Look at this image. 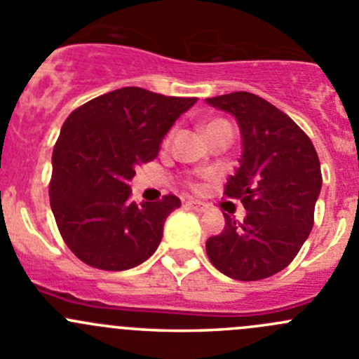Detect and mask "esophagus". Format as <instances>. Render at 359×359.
I'll use <instances>...</instances> for the list:
<instances>
[{
	"mask_svg": "<svg viewBox=\"0 0 359 359\" xmlns=\"http://www.w3.org/2000/svg\"><path fill=\"white\" fill-rule=\"evenodd\" d=\"M186 207L191 208V210H194V212H205V210H207V207H205L203 203H200V201H187Z\"/></svg>",
	"mask_w": 359,
	"mask_h": 359,
	"instance_id": "obj_1",
	"label": "esophagus"
}]
</instances>
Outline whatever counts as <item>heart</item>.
<instances>
[{
  "mask_svg": "<svg viewBox=\"0 0 359 359\" xmlns=\"http://www.w3.org/2000/svg\"><path fill=\"white\" fill-rule=\"evenodd\" d=\"M219 123H224V121H212V123H208L207 126H205V133H207L212 126H215V124H219Z\"/></svg>",
  "mask_w": 359,
  "mask_h": 359,
  "instance_id": "heart-1",
  "label": "heart"
}]
</instances>
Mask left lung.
<instances>
[{"instance_id":"1","label":"left lung","mask_w":359,"mask_h":359,"mask_svg":"<svg viewBox=\"0 0 359 359\" xmlns=\"http://www.w3.org/2000/svg\"><path fill=\"white\" fill-rule=\"evenodd\" d=\"M205 102L238 124L242 156L224 194L240 198L247 210L242 222L224 214V229L205 243L207 256L231 279H266L284 270L311 235L323 184L318 152L290 116L252 93Z\"/></svg>"}]
</instances>
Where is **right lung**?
I'll use <instances>...</instances> for the list:
<instances>
[{
	"label": "right lung",
	"instance_id": "add662e5",
	"mask_svg": "<svg viewBox=\"0 0 359 359\" xmlns=\"http://www.w3.org/2000/svg\"><path fill=\"white\" fill-rule=\"evenodd\" d=\"M196 102L123 87L69 114L52 152L48 196L62 240L79 259L121 272L156 252L180 200L168 194L138 207L130 201V180Z\"/></svg>",
	"mask_w": 359,
	"mask_h": 359
}]
</instances>
